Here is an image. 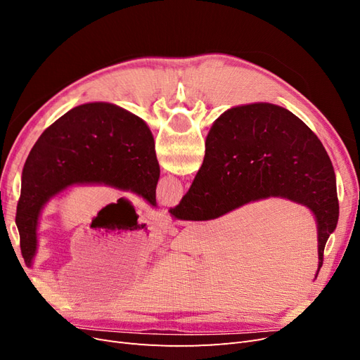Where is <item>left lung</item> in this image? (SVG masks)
<instances>
[{"instance_id": "1", "label": "left lung", "mask_w": 360, "mask_h": 360, "mask_svg": "<svg viewBox=\"0 0 360 360\" xmlns=\"http://www.w3.org/2000/svg\"><path fill=\"white\" fill-rule=\"evenodd\" d=\"M159 162L143 118L106 102L84 103L52 123L31 148L16 209L20 252L32 266L43 207L73 186L132 192L156 204Z\"/></svg>"}]
</instances>
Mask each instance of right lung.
Returning <instances> with one entry per match:
<instances>
[{
	"instance_id": "add662e5",
	"label": "right lung",
	"mask_w": 360,
	"mask_h": 360,
	"mask_svg": "<svg viewBox=\"0 0 360 360\" xmlns=\"http://www.w3.org/2000/svg\"><path fill=\"white\" fill-rule=\"evenodd\" d=\"M267 198H284L312 212L319 275L340 216L332 162L299 117L259 102L234 106L216 120L205 138L202 165L169 213L180 221H210Z\"/></svg>"
}]
</instances>
